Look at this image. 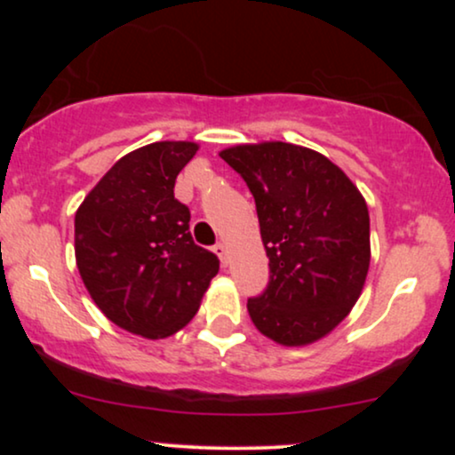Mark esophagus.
Here are the masks:
<instances>
[{"label": "esophagus", "mask_w": 455, "mask_h": 455, "mask_svg": "<svg viewBox=\"0 0 455 455\" xmlns=\"http://www.w3.org/2000/svg\"><path fill=\"white\" fill-rule=\"evenodd\" d=\"M213 252H216V254H218V259H220L222 263L227 265V259H228V250H227V245H224L222 242H220V243H216V245H213Z\"/></svg>", "instance_id": "1"}]
</instances>
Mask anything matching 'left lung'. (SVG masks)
<instances>
[{
  "label": "left lung",
  "mask_w": 455,
  "mask_h": 455,
  "mask_svg": "<svg viewBox=\"0 0 455 455\" xmlns=\"http://www.w3.org/2000/svg\"><path fill=\"white\" fill-rule=\"evenodd\" d=\"M252 192L269 284L248 299L254 327L282 347L333 331L362 295L370 267V216L340 166L301 145L265 140L220 151Z\"/></svg>",
  "instance_id": "8db88e82"
}]
</instances>
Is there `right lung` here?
<instances>
[{
    "label": "right lung",
    "instance_id": "add662e5",
    "mask_svg": "<svg viewBox=\"0 0 455 455\" xmlns=\"http://www.w3.org/2000/svg\"><path fill=\"white\" fill-rule=\"evenodd\" d=\"M196 143L158 140L119 158L75 216V257L102 315L130 333L158 340L186 327L220 269L195 243L190 210L173 195Z\"/></svg>",
    "mask_w": 455,
    "mask_h": 455
}]
</instances>
